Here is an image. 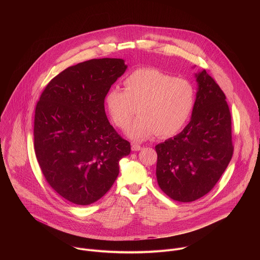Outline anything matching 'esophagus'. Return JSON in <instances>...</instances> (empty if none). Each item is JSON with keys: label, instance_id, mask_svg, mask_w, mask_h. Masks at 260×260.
<instances>
[{"label": "esophagus", "instance_id": "34e87169", "mask_svg": "<svg viewBox=\"0 0 260 260\" xmlns=\"http://www.w3.org/2000/svg\"><path fill=\"white\" fill-rule=\"evenodd\" d=\"M131 149H132V151H140V150L142 149V147H141L139 144H136V143H134V144H132Z\"/></svg>", "mask_w": 260, "mask_h": 260}]
</instances>
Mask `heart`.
<instances>
[{
  "instance_id": "heart-1",
  "label": "heart",
  "mask_w": 260,
  "mask_h": 260,
  "mask_svg": "<svg viewBox=\"0 0 260 260\" xmlns=\"http://www.w3.org/2000/svg\"><path fill=\"white\" fill-rule=\"evenodd\" d=\"M125 89L111 88L105 105L112 122L125 128L138 108L139 117L126 129V135L143 141L159 134L170 137L188 122L195 104V89L185 79L155 68L133 71L124 80Z\"/></svg>"
}]
</instances>
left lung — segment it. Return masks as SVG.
Segmentation results:
<instances>
[{"mask_svg":"<svg viewBox=\"0 0 260 260\" xmlns=\"http://www.w3.org/2000/svg\"><path fill=\"white\" fill-rule=\"evenodd\" d=\"M195 77L198 88L190 122L182 132L155 146L158 185L179 202H192L207 194L233 154L226 97L205 70Z\"/></svg>","mask_w":260,"mask_h":260,"instance_id":"left-lung-1","label":"left lung"}]
</instances>
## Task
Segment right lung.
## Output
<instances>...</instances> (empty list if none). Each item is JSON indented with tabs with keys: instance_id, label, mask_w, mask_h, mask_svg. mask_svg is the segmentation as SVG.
I'll return each mask as SVG.
<instances>
[{
	"instance_id": "right-lung-1",
	"label": "right lung",
	"mask_w": 260,
	"mask_h": 260,
	"mask_svg": "<svg viewBox=\"0 0 260 260\" xmlns=\"http://www.w3.org/2000/svg\"><path fill=\"white\" fill-rule=\"evenodd\" d=\"M123 59H93L65 69L38 101L34 147L41 170L60 196L89 205L111 188L130 143L109 123L107 92L125 73Z\"/></svg>"
}]
</instances>
